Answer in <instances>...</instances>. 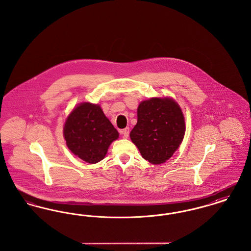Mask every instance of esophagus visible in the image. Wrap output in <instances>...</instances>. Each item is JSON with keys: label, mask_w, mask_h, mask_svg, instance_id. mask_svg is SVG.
<instances>
[{"label": "esophagus", "mask_w": 251, "mask_h": 251, "mask_svg": "<svg viewBox=\"0 0 251 251\" xmlns=\"http://www.w3.org/2000/svg\"><path fill=\"white\" fill-rule=\"evenodd\" d=\"M129 132H130V129L128 127L123 129V130H120V133L123 135L124 138H127L129 136Z\"/></svg>", "instance_id": "esophagus-1"}]
</instances>
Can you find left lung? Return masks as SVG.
Here are the masks:
<instances>
[{"label":"left lung","mask_w":251,"mask_h":251,"mask_svg":"<svg viewBox=\"0 0 251 251\" xmlns=\"http://www.w3.org/2000/svg\"><path fill=\"white\" fill-rule=\"evenodd\" d=\"M184 131V117L178 103L169 98H152L139 104L130 137L145 160L159 165L173 155Z\"/></svg>","instance_id":"1"}]
</instances>
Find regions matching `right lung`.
I'll use <instances>...</instances> for the list:
<instances>
[{
  "label": "right lung",
  "mask_w": 251,
  "mask_h": 251,
  "mask_svg": "<svg viewBox=\"0 0 251 251\" xmlns=\"http://www.w3.org/2000/svg\"><path fill=\"white\" fill-rule=\"evenodd\" d=\"M64 136L72 153L89 164L106 155L119 132L98 104L84 102L75 108L64 126Z\"/></svg>",
  "instance_id": "1"
}]
</instances>
